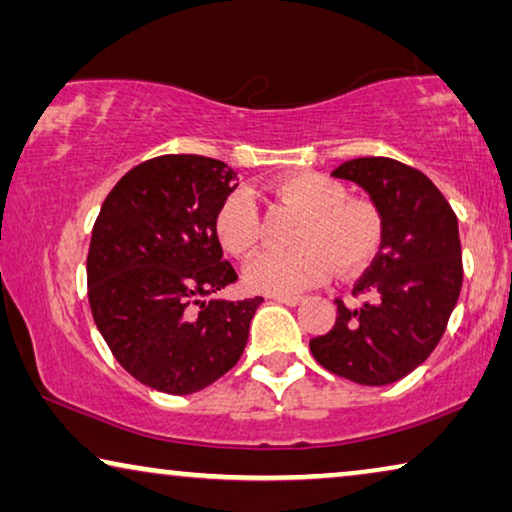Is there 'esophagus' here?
Wrapping results in <instances>:
<instances>
[{"mask_svg": "<svg viewBox=\"0 0 512 512\" xmlns=\"http://www.w3.org/2000/svg\"><path fill=\"white\" fill-rule=\"evenodd\" d=\"M270 300H275V303L291 305V307H296V305L303 303V298H300V296H270Z\"/></svg>", "mask_w": 512, "mask_h": 512, "instance_id": "34e87169", "label": "esophagus"}]
</instances>
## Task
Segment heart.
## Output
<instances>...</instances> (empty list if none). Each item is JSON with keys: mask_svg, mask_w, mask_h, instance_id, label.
<instances>
[{"mask_svg": "<svg viewBox=\"0 0 512 512\" xmlns=\"http://www.w3.org/2000/svg\"><path fill=\"white\" fill-rule=\"evenodd\" d=\"M277 200L305 214L296 233V251H268L244 270L251 291L291 296L331 277L354 275L373 261L382 244V214L373 202L347 198L345 184L319 172H300L282 179ZM221 247L237 258H249L261 242V214L247 188H237L221 202L214 219Z\"/></svg>", "mask_w": 512, "mask_h": 512, "instance_id": "1", "label": "heart"}]
</instances>
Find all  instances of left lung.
<instances>
[{
	"instance_id": "obj_1",
	"label": "left lung",
	"mask_w": 512,
	"mask_h": 512,
	"mask_svg": "<svg viewBox=\"0 0 512 512\" xmlns=\"http://www.w3.org/2000/svg\"><path fill=\"white\" fill-rule=\"evenodd\" d=\"M333 177L370 195L382 244L352 291L366 303L335 300L338 319L310 349L331 373L382 387L422 366L443 338L464 279L457 214L424 172L394 158L347 160Z\"/></svg>"
}]
</instances>
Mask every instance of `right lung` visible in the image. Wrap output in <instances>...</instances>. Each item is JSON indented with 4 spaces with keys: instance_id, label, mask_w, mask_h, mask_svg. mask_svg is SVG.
<instances>
[{
    "instance_id": "1",
    "label": "right lung",
    "mask_w": 512,
    "mask_h": 512,
    "mask_svg": "<svg viewBox=\"0 0 512 512\" xmlns=\"http://www.w3.org/2000/svg\"><path fill=\"white\" fill-rule=\"evenodd\" d=\"M237 172L205 156L132 167L104 200L88 249L90 310L111 354L146 387L186 396L240 361L261 296L202 300L237 282L214 230Z\"/></svg>"
}]
</instances>
